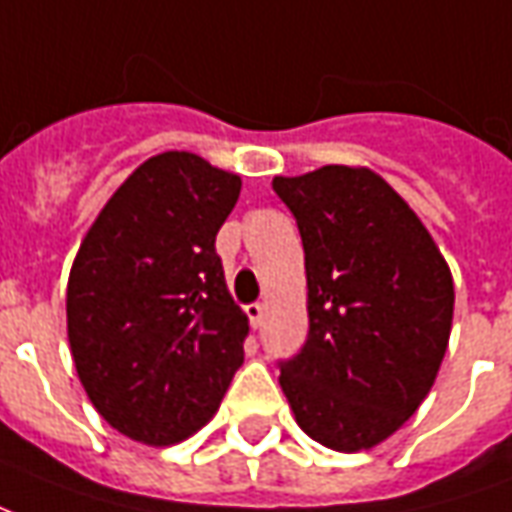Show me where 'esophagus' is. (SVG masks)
Wrapping results in <instances>:
<instances>
[{
	"mask_svg": "<svg viewBox=\"0 0 512 512\" xmlns=\"http://www.w3.org/2000/svg\"><path fill=\"white\" fill-rule=\"evenodd\" d=\"M263 312H266V307L263 304H246V318H249V323H252V329H257L260 323H263Z\"/></svg>",
	"mask_w": 512,
	"mask_h": 512,
	"instance_id": "34e87169",
	"label": "esophagus"
}]
</instances>
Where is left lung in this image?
I'll list each match as a JSON object with an SVG mask.
<instances>
[{"instance_id": "1", "label": "left lung", "mask_w": 512, "mask_h": 512, "mask_svg": "<svg viewBox=\"0 0 512 512\" xmlns=\"http://www.w3.org/2000/svg\"><path fill=\"white\" fill-rule=\"evenodd\" d=\"M299 224L310 334L279 384L310 439L359 452L389 439L436 381L452 274L417 213L367 167L274 178Z\"/></svg>"}]
</instances>
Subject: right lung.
Here are the masks:
<instances>
[{
	"instance_id": "obj_1",
	"label": "right lung",
	"mask_w": 512,
	"mask_h": 512,
	"mask_svg": "<svg viewBox=\"0 0 512 512\" xmlns=\"http://www.w3.org/2000/svg\"><path fill=\"white\" fill-rule=\"evenodd\" d=\"M241 178L169 150L147 158L84 235L68 279V340L98 414L153 447L189 439L244 365L216 233Z\"/></svg>"
}]
</instances>
